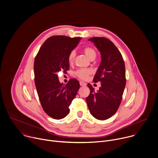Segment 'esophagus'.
Masks as SVG:
<instances>
[{"mask_svg":"<svg viewBox=\"0 0 158 158\" xmlns=\"http://www.w3.org/2000/svg\"><path fill=\"white\" fill-rule=\"evenodd\" d=\"M80 86H85L86 85V83H85V82H83V81H80Z\"/></svg>","mask_w":158,"mask_h":158,"instance_id":"esophagus-1","label":"esophagus"}]
</instances>
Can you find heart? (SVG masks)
Segmentation results:
<instances>
[{
    "label": "heart",
    "mask_w": 158,
    "mask_h": 158,
    "mask_svg": "<svg viewBox=\"0 0 158 158\" xmlns=\"http://www.w3.org/2000/svg\"><path fill=\"white\" fill-rule=\"evenodd\" d=\"M84 52L86 56L90 60L95 59L96 57V52L93 48L86 47L84 49ZM75 54H76L75 51H72L69 52L67 57V60L69 64H72L73 63L75 57ZM91 70L88 69H80L75 72V75L81 80H85L91 74Z\"/></svg>",
    "instance_id": "obj_1"
}]
</instances>
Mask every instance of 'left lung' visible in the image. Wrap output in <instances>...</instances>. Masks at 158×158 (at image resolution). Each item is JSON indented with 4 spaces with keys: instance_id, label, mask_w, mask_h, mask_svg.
Segmentation results:
<instances>
[{
    "instance_id": "1",
    "label": "left lung",
    "mask_w": 158,
    "mask_h": 158,
    "mask_svg": "<svg viewBox=\"0 0 158 158\" xmlns=\"http://www.w3.org/2000/svg\"><path fill=\"white\" fill-rule=\"evenodd\" d=\"M94 43L101 54V64L93 79L101 82L97 91L89 83V95L86 98L92 115L99 120H106L115 114L122 99L126 85L125 63L122 56L109 39L93 37L88 40Z\"/></svg>"
}]
</instances>
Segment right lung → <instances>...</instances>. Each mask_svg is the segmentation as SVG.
Here are the masks:
<instances>
[{
    "label": "right lung",
    "mask_w": 158,
    "mask_h": 158,
    "mask_svg": "<svg viewBox=\"0 0 158 158\" xmlns=\"http://www.w3.org/2000/svg\"><path fill=\"white\" fill-rule=\"evenodd\" d=\"M80 40V37L51 36L43 43L35 59V83L41 106L49 116L55 119L68 115L69 106L80 88L79 81L75 78L65 85L60 83L57 73L69 70L68 55Z\"/></svg>",
    "instance_id": "1"
}]
</instances>
